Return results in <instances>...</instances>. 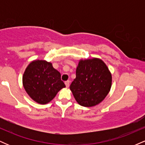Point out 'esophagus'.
Listing matches in <instances>:
<instances>
[{"label":"esophagus","mask_w":145,"mask_h":145,"mask_svg":"<svg viewBox=\"0 0 145 145\" xmlns=\"http://www.w3.org/2000/svg\"><path fill=\"white\" fill-rule=\"evenodd\" d=\"M65 86L66 87H69V84H70V82H69V80H67V81H65Z\"/></svg>","instance_id":"1"}]
</instances>
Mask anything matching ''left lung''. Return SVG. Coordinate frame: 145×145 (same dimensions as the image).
Returning a JSON list of instances; mask_svg holds the SVG:
<instances>
[{
    "label": "left lung",
    "instance_id": "obj_1",
    "mask_svg": "<svg viewBox=\"0 0 145 145\" xmlns=\"http://www.w3.org/2000/svg\"><path fill=\"white\" fill-rule=\"evenodd\" d=\"M112 86V74L104 61L98 58L80 59L76 77L70 90L80 106L92 107L101 103Z\"/></svg>",
    "mask_w": 145,
    "mask_h": 145
}]
</instances>
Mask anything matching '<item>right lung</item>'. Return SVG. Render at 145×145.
I'll return each instance as SVG.
<instances>
[{
  "instance_id": "1",
  "label": "right lung",
  "mask_w": 145,
  "mask_h": 145,
  "mask_svg": "<svg viewBox=\"0 0 145 145\" xmlns=\"http://www.w3.org/2000/svg\"><path fill=\"white\" fill-rule=\"evenodd\" d=\"M22 84L30 97L40 104L49 103L60 90L65 87L61 74L52 63L39 59L33 61L26 68Z\"/></svg>"
}]
</instances>
